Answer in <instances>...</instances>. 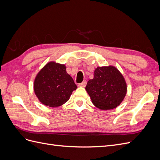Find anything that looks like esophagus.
I'll return each instance as SVG.
<instances>
[{
	"instance_id": "esophagus-1",
	"label": "esophagus",
	"mask_w": 160,
	"mask_h": 160,
	"mask_svg": "<svg viewBox=\"0 0 160 160\" xmlns=\"http://www.w3.org/2000/svg\"><path fill=\"white\" fill-rule=\"evenodd\" d=\"M86 85H87V81H83V82H82V83L79 84V86L82 87V88H85Z\"/></svg>"
}]
</instances>
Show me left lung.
Segmentation results:
<instances>
[{"instance_id": "8db88e82", "label": "left lung", "mask_w": 160, "mask_h": 160, "mask_svg": "<svg viewBox=\"0 0 160 160\" xmlns=\"http://www.w3.org/2000/svg\"><path fill=\"white\" fill-rule=\"evenodd\" d=\"M127 84L123 75L115 67H98L93 79L88 81L85 89L92 103L101 110L119 106L127 93Z\"/></svg>"}]
</instances>
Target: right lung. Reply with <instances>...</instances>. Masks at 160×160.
<instances>
[{"label":"right lung","instance_id":"1","mask_svg":"<svg viewBox=\"0 0 160 160\" xmlns=\"http://www.w3.org/2000/svg\"><path fill=\"white\" fill-rule=\"evenodd\" d=\"M34 91L40 102L51 108L63 105L77 87L66 71V66L51 61L38 72L34 81Z\"/></svg>","mask_w":160,"mask_h":160}]
</instances>
